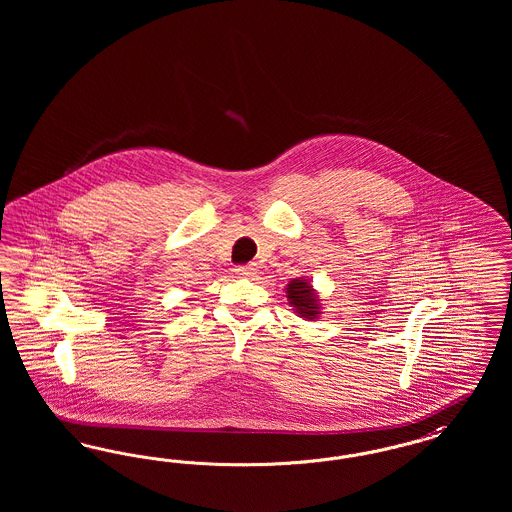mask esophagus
I'll return each mask as SVG.
<instances>
[{
    "label": "esophagus",
    "instance_id": "obj_1",
    "mask_svg": "<svg viewBox=\"0 0 512 512\" xmlns=\"http://www.w3.org/2000/svg\"><path fill=\"white\" fill-rule=\"evenodd\" d=\"M236 272H238L240 276H244V278H253V276L257 274V265L251 263V265H245V267H238L236 268Z\"/></svg>",
    "mask_w": 512,
    "mask_h": 512
}]
</instances>
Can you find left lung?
<instances>
[{
	"instance_id": "obj_1",
	"label": "left lung",
	"mask_w": 512,
	"mask_h": 512,
	"mask_svg": "<svg viewBox=\"0 0 512 512\" xmlns=\"http://www.w3.org/2000/svg\"><path fill=\"white\" fill-rule=\"evenodd\" d=\"M286 297L290 307H293V313L303 320H317L322 313V303L320 295L313 288L311 280L307 276L292 278L286 286Z\"/></svg>"
}]
</instances>
